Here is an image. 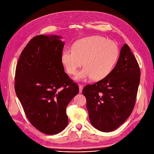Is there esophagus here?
Instances as JSON below:
<instances>
[{"label": "esophagus", "mask_w": 154, "mask_h": 154, "mask_svg": "<svg viewBox=\"0 0 154 154\" xmlns=\"http://www.w3.org/2000/svg\"><path fill=\"white\" fill-rule=\"evenodd\" d=\"M79 92L81 93L82 92V89H83V85L82 84H79Z\"/></svg>", "instance_id": "esophagus-1"}]
</instances>
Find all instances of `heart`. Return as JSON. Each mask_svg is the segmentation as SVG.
Instances as JSON below:
<instances>
[{
	"mask_svg": "<svg viewBox=\"0 0 154 154\" xmlns=\"http://www.w3.org/2000/svg\"><path fill=\"white\" fill-rule=\"evenodd\" d=\"M119 55L117 44L102 36H91L80 39L73 50H65L62 62L70 75H75L83 65L75 80L85 81L93 78L100 80L107 77L114 69Z\"/></svg>",
	"mask_w": 154,
	"mask_h": 154,
	"instance_id": "1",
	"label": "heart"
}]
</instances>
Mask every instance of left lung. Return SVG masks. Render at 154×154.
<instances>
[{
  "label": "left lung",
  "mask_w": 154,
  "mask_h": 154,
  "mask_svg": "<svg viewBox=\"0 0 154 154\" xmlns=\"http://www.w3.org/2000/svg\"><path fill=\"white\" fill-rule=\"evenodd\" d=\"M140 77L139 63L125 44L110 74L83 88L88 116L95 128L105 132H111L130 116L135 106Z\"/></svg>",
  "instance_id": "obj_1"
}]
</instances>
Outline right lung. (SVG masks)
<instances>
[{
	"label": "right lung",
	"mask_w": 154,
	"mask_h": 154,
	"mask_svg": "<svg viewBox=\"0 0 154 154\" xmlns=\"http://www.w3.org/2000/svg\"><path fill=\"white\" fill-rule=\"evenodd\" d=\"M58 35H39L23 48L15 69V91L30 124L47 135L68 124L66 107L79 91L64 72V43Z\"/></svg>",
	"instance_id": "right-lung-1"
}]
</instances>
